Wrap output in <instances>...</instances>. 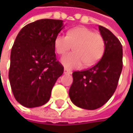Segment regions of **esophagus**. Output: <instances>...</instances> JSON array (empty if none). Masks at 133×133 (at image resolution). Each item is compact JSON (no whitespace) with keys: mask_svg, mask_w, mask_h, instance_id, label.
<instances>
[{"mask_svg":"<svg viewBox=\"0 0 133 133\" xmlns=\"http://www.w3.org/2000/svg\"><path fill=\"white\" fill-rule=\"evenodd\" d=\"M64 74H71V71H69V70H68L66 68H65V70H64Z\"/></svg>","mask_w":133,"mask_h":133,"instance_id":"34e87169","label":"esophagus"}]
</instances>
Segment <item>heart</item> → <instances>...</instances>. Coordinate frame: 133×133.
I'll use <instances>...</instances> for the list:
<instances>
[{
	"label": "heart",
	"instance_id": "1",
	"mask_svg": "<svg viewBox=\"0 0 133 133\" xmlns=\"http://www.w3.org/2000/svg\"><path fill=\"white\" fill-rule=\"evenodd\" d=\"M55 49L58 55H65L73 46L74 51L61 59L64 66L71 69L96 64L105 51V40L98 33L85 27H78L69 30L67 36L58 35L54 41Z\"/></svg>",
	"mask_w": 133,
	"mask_h": 133
}]
</instances>
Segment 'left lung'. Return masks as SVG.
<instances>
[{
  "mask_svg": "<svg viewBox=\"0 0 133 133\" xmlns=\"http://www.w3.org/2000/svg\"><path fill=\"white\" fill-rule=\"evenodd\" d=\"M100 34L105 40L102 58L94 66L72 73L73 82L69 97L78 107L94 110L105 104L114 94L122 69V46L107 28L99 25Z\"/></svg>",
  "mask_w": 133,
  "mask_h": 133,
  "instance_id": "8db88e82",
  "label": "left lung"
}]
</instances>
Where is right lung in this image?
Returning <instances> with one entry per match:
<instances>
[{"label":"right lung","instance_id":"1","mask_svg":"<svg viewBox=\"0 0 133 133\" xmlns=\"http://www.w3.org/2000/svg\"><path fill=\"white\" fill-rule=\"evenodd\" d=\"M63 21L41 19L24 26L11 52L9 81L15 99L27 108L47 103L64 67L57 61L54 41Z\"/></svg>","mask_w":133,"mask_h":133}]
</instances>
